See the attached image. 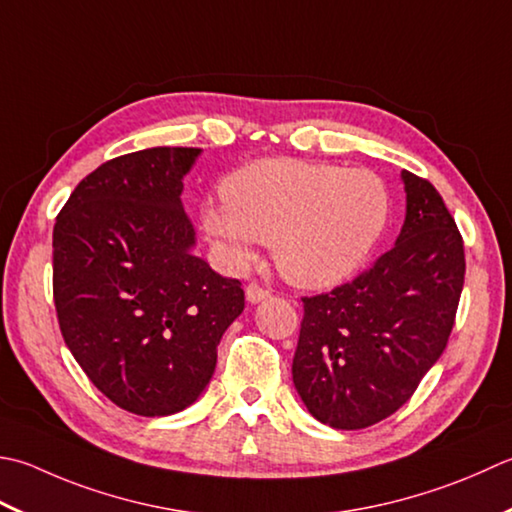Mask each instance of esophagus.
<instances>
[{
    "mask_svg": "<svg viewBox=\"0 0 512 512\" xmlns=\"http://www.w3.org/2000/svg\"><path fill=\"white\" fill-rule=\"evenodd\" d=\"M268 295H270L268 290L259 286L257 282H250V284L246 286V299H248L250 304H259V302H264V299H266Z\"/></svg>",
    "mask_w": 512,
    "mask_h": 512,
    "instance_id": "obj_1",
    "label": "esophagus"
}]
</instances>
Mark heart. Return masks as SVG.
I'll return each mask as SVG.
<instances>
[{"label": "heart", "mask_w": 512, "mask_h": 512, "mask_svg": "<svg viewBox=\"0 0 512 512\" xmlns=\"http://www.w3.org/2000/svg\"><path fill=\"white\" fill-rule=\"evenodd\" d=\"M224 204H204L202 226L235 262L270 244L279 273L328 288L366 262L388 222V190L370 170L268 157L235 170Z\"/></svg>", "instance_id": "b5f03b06"}]
</instances>
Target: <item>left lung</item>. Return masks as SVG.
<instances>
[{"label": "left lung", "instance_id": "obj_1", "mask_svg": "<svg viewBox=\"0 0 512 512\" xmlns=\"http://www.w3.org/2000/svg\"><path fill=\"white\" fill-rule=\"evenodd\" d=\"M406 217L375 266L304 297L293 384L317 422L357 430L404 406L442 357L464 288V242L442 195L402 170Z\"/></svg>", "mask_w": 512, "mask_h": 512}]
</instances>
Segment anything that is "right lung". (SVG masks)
<instances>
[{"label": "right lung", "mask_w": 512, "mask_h": 512, "mask_svg": "<svg viewBox=\"0 0 512 512\" xmlns=\"http://www.w3.org/2000/svg\"><path fill=\"white\" fill-rule=\"evenodd\" d=\"M199 148L110 159L77 184L53 230V295L64 342L128 413L166 417L197 402L244 290L195 255L184 175Z\"/></svg>", "instance_id": "obj_1"}]
</instances>
